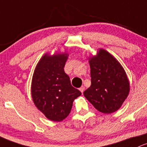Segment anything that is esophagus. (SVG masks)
<instances>
[{
	"label": "esophagus",
	"mask_w": 147,
	"mask_h": 147,
	"mask_svg": "<svg viewBox=\"0 0 147 147\" xmlns=\"http://www.w3.org/2000/svg\"><path fill=\"white\" fill-rule=\"evenodd\" d=\"M79 90H80V91H81V93H84V90H85V87H84V86H81V87L79 88Z\"/></svg>",
	"instance_id": "34e87169"
}]
</instances>
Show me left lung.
<instances>
[{
  "label": "left lung",
  "instance_id": "obj_1",
  "mask_svg": "<svg viewBox=\"0 0 147 147\" xmlns=\"http://www.w3.org/2000/svg\"><path fill=\"white\" fill-rule=\"evenodd\" d=\"M91 85L84 92L98 111L114 113L122 106L129 92V83L122 65L108 51L100 49L89 59Z\"/></svg>",
  "mask_w": 147,
  "mask_h": 147
}]
</instances>
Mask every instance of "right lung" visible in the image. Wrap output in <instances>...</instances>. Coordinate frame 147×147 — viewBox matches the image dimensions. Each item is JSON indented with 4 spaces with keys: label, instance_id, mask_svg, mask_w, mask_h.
I'll return each mask as SVG.
<instances>
[{
    "label": "right lung",
    "instance_id": "obj_1",
    "mask_svg": "<svg viewBox=\"0 0 147 147\" xmlns=\"http://www.w3.org/2000/svg\"><path fill=\"white\" fill-rule=\"evenodd\" d=\"M68 54H45L36 66L32 80L33 102L47 119L62 121L70 113L74 100L81 95L71 84L63 67Z\"/></svg>",
    "mask_w": 147,
    "mask_h": 147
}]
</instances>
